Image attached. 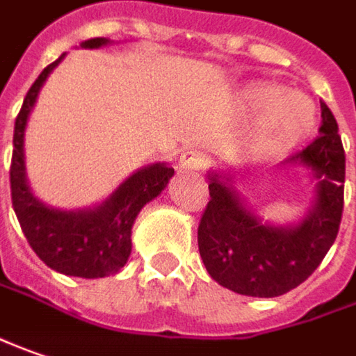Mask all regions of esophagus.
I'll return each mask as SVG.
<instances>
[{
    "mask_svg": "<svg viewBox=\"0 0 356 356\" xmlns=\"http://www.w3.org/2000/svg\"><path fill=\"white\" fill-rule=\"evenodd\" d=\"M207 155L201 153V151H183L181 157H179V171L181 173H193L199 171L207 165Z\"/></svg>",
    "mask_w": 356,
    "mask_h": 356,
    "instance_id": "obj_1",
    "label": "esophagus"
}]
</instances>
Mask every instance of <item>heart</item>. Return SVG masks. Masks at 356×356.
<instances>
[{
    "label": "heart",
    "instance_id": "b5f03b06",
    "mask_svg": "<svg viewBox=\"0 0 356 356\" xmlns=\"http://www.w3.org/2000/svg\"><path fill=\"white\" fill-rule=\"evenodd\" d=\"M243 111L253 119L263 117L267 131L281 135L283 139H301L315 127L317 109L307 95L285 91L275 83L251 87L243 99Z\"/></svg>",
    "mask_w": 356,
    "mask_h": 356
}]
</instances>
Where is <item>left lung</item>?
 Masks as SVG:
<instances>
[{
    "mask_svg": "<svg viewBox=\"0 0 356 356\" xmlns=\"http://www.w3.org/2000/svg\"><path fill=\"white\" fill-rule=\"evenodd\" d=\"M318 137L283 163L313 173L315 201L297 225L263 223L241 199L233 179L209 171L207 209L197 243L207 273L225 289L247 297H279L307 281L337 239L343 217L345 151L337 119L321 103Z\"/></svg>",
    "mask_w": 356,
    "mask_h": 356,
    "instance_id": "8db88e82",
    "label": "left lung"
}]
</instances>
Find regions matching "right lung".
I'll return each instance as SVG.
<instances>
[{"instance_id":"add662e5","label":"right lung","mask_w":356,"mask_h":356,"mask_svg":"<svg viewBox=\"0 0 356 356\" xmlns=\"http://www.w3.org/2000/svg\"><path fill=\"white\" fill-rule=\"evenodd\" d=\"M107 43L109 39L93 38L83 41L81 47L97 49ZM63 57L65 54L39 73L15 119L9 169L11 203L29 247L49 269L70 277L97 279L123 269L131 255V227L139 211L161 193L175 171L167 163L147 165L125 179L93 209L61 211L47 207L31 193L25 175V127L38 101L39 89Z\"/></svg>"}]
</instances>
